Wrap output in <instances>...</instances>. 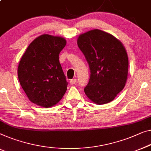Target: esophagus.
Segmentation results:
<instances>
[{"label": "esophagus", "instance_id": "obj_1", "mask_svg": "<svg viewBox=\"0 0 151 151\" xmlns=\"http://www.w3.org/2000/svg\"><path fill=\"white\" fill-rule=\"evenodd\" d=\"M76 83V79H73L70 80V84H75Z\"/></svg>", "mask_w": 151, "mask_h": 151}]
</instances>
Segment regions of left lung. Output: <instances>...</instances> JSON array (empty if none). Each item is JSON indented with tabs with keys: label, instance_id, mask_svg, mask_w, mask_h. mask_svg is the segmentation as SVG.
<instances>
[{
	"label": "left lung",
	"instance_id": "left-lung-1",
	"mask_svg": "<svg viewBox=\"0 0 151 151\" xmlns=\"http://www.w3.org/2000/svg\"><path fill=\"white\" fill-rule=\"evenodd\" d=\"M77 43L91 70L90 80L84 88L86 95L98 105L113 101L127 80L125 47L112 35L99 29L80 34Z\"/></svg>",
	"mask_w": 151,
	"mask_h": 151
}]
</instances>
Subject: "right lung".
Segmentation results:
<instances>
[{"label":"right lung","instance_id":"right-lung-1","mask_svg":"<svg viewBox=\"0 0 151 151\" xmlns=\"http://www.w3.org/2000/svg\"><path fill=\"white\" fill-rule=\"evenodd\" d=\"M67 41L62 37L44 34L35 39L19 60L17 76L28 99L43 108L57 104L67 88L60 52Z\"/></svg>","mask_w":151,"mask_h":151}]
</instances>
